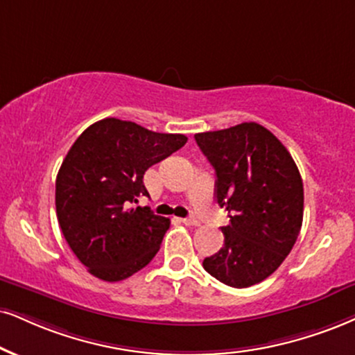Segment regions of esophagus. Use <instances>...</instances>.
Segmentation results:
<instances>
[{
  "label": "esophagus",
  "mask_w": 355,
  "mask_h": 355,
  "mask_svg": "<svg viewBox=\"0 0 355 355\" xmlns=\"http://www.w3.org/2000/svg\"><path fill=\"white\" fill-rule=\"evenodd\" d=\"M182 224H186V225H192V227H198V225H200V222H199V218H198V217L191 216V217L182 218Z\"/></svg>",
  "instance_id": "esophagus-1"
}]
</instances>
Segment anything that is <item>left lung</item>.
<instances>
[{
    "instance_id": "left-lung-1",
    "label": "left lung",
    "mask_w": 355,
    "mask_h": 355,
    "mask_svg": "<svg viewBox=\"0 0 355 355\" xmlns=\"http://www.w3.org/2000/svg\"><path fill=\"white\" fill-rule=\"evenodd\" d=\"M216 169V200L229 212L224 247L202 261L218 282L247 288L290 255L303 224V179L283 143L250 121L196 135Z\"/></svg>"
}]
</instances>
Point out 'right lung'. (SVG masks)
I'll return each mask as SVG.
<instances>
[{"label": "right lung", "mask_w": 355, "mask_h": 355, "mask_svg": "<svg viewBox=\"0 0 355 355\" xmlns=\"http://www.w3.org/2000/svg\"><path fill=\"white\" fill-rule=\"evenodd\" d=\"M186 141L184 135L105 118L72 144L55 179L57 220L94 277L121 282L155 258L171 222L133 204L148 196L143 184L148 168Z\"/></svg>", "instance_id": "right-lung-1"}]
</instances>
